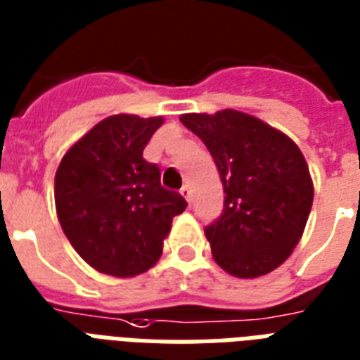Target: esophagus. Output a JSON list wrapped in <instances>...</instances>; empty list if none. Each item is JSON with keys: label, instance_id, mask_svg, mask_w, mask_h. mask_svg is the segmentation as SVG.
<instances>
[{"label": "esophagus", "instance_id": "esophagus-1", "mask_svg": "<svg viewBox=\"0 0 360 360\" xmlns=\"http://www.w3.org/2000/svg\"><path fill=\"white\" fill-rule=\"evenodd\" d=\"M180 193H182L184 198L188 199V201H191V188H190V184H184L182 190H180Z\"/></svg>", "mask_w": 360, "mask_h": 360}]
</instances>
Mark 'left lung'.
I'll list each match as a JSON object with an SVG mask.
<instances>
[{
    "mask_svg": "<svg viewBox=\"0 0 360 360\" xmlns=\"http://www.w3.org/2000/svg\"><path fill=\"white\" fill-rule=\"evenodd\" d=\"M219 169L224 207L205 236L214 261L238 278L263 276L284 263L305 230L313 180L285 134L245 112L182 115Z\"/></svg>",
    "mask_w": 360,
    "mask_h": 360,
    "instance_id": "left-lung-1",
    "label": "left lung"
}]
</instances>
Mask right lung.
I'll return each mask as SVG.
<instances>
[{"instance_id":"right-lung-1","label":"right lung","mask_w":360,"mask_h":360,"mask_svg":"<svg viewBox=\"0 0 360 360\" xmlns=\"http://www.w3.org/2000/svg\"><path fill=\"white\" fill-rule=\"evenodd\" d=\"M161 117L115 115L101 120L63 157L55 207L65 236L86 263L130 278L161 257L172 219L188 207L161 186V170L143 159Z\"/></svg>"}]
</instances>
